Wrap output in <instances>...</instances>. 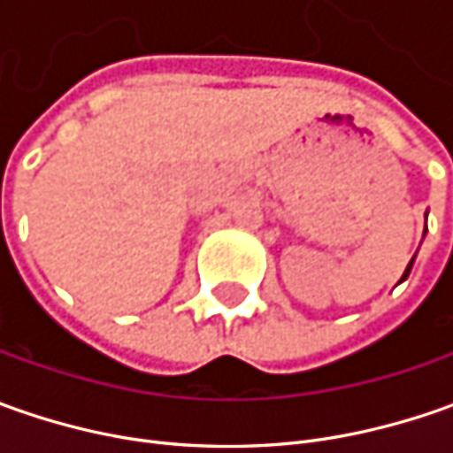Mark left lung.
I'll return each instance as SVG.
<instances>
[{
    "label": "left lung",
    "mask_w": 453,
    "mask_h": 453,
    "mask_svg": "<svg viewBox=\"0 0 453 453\" xmlns=\"http://www.w3.org/2000/svg\"><path fill=\"white\" fill-rule=\"evenodd\" d=\"M411 265H413V262H409V267H406V272H403V280H406V277H409V272H411Z\"/></svg>",
    "instance_id": "1"
}]
</instances>
